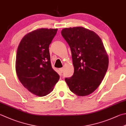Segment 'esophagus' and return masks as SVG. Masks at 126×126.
<instances>
[{"label":"esophagus","mask_w":126,"mask_h":126,"mask_svg":"<svg viewBox=\"0 0 126 126\" xmlns=\"http://www.w3.org/2000/svg\"><path fill=\"white\" fill-rule=\"evenodd\" d=\"M59 70H60V71L61 73H63V68H60V69H59Z\"/></svg>","instance_id":"obj_1"}]
</instances>
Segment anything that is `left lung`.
I'll return each mask as SVG.
<instances>
[{
	"mask_svg": "<svg viewBox=\"0 0 126 126\" xmlns=\"http://www.w3.org/2000/svg\"><path fill=\"white\" fill-rule=\"evenodd\" d=\"M63 38L72 54L74 73L65 80L70 91L86 96L97 89L108 70L109 58L103 43L94 32L83 27L63 28Z\"/></svg>",
	"mask_w": 126,
	"mask_h": 126,
	"instance_id": "left-lung-1",
	"label": "left lung"
}]
</instances>
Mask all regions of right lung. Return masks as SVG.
<instances>
[{
    "label": "right lung",
    "mask_w": 126,
    "mask_h": 126,
    "mask_svg": "<svg viewBox=\"0 0 126 126\" xmlns=\"http://www.w3.org/2000/svg\"><path fill=\"white\" fill-rule=\"evenodd\" d=\"M58 29L39 28L22 38L16 53V74L28 91L39 96L53 91L60 76L51 67L49 47Z\"/></svg>",
    "instance_id": "add662e5"
}]
</instances>
